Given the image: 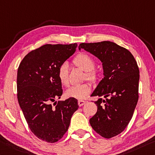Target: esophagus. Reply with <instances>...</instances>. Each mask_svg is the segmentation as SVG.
<instances>
[{
    "label": "esophagus",
    "mask_w": 155,
    "mask_h": 155,
    "mask_svg": "<svg viewBox=\"0 0 155 155\" xmlns=\"http://www.w3.org/2000/svg\"><path fill=\"white\" fill-rule=\"evenodd\" d=\"M85 103H86V101H82V100H80V101H78V105H79V106L81 107V106H83V105H84Z\"/></svg>",
    "instance_id": "34e87169"
}]
</instances>
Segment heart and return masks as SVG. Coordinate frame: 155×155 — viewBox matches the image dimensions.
Returning <instances> with one entry per match:
<instances>
[{
	"label": "heart",
	"instance_id": "heart-1",
	"mask_svg": "<svg viewBox=\"0 0 155 155\" xmlns=\"http://www.w3.org/2000/svg\"><path fill=\"white\" fill-rule=\"evenodd\" d=\"M74 63L86 72L85 78L92 83H96L99 81L100 75L98 71L94 70L95 61L92 56L87 53H81L76 56L74 59ZM58 78L61 83L65 86L69 85L68 65L67 63H63L58 70ZM91 84L85 83L81 85L72 86L66 90L65 95L67 97L82 100L90 94L91 91Z\"/></svg>",
	"mask_w": 155,
	"mask_h": 155
}]
</instances>
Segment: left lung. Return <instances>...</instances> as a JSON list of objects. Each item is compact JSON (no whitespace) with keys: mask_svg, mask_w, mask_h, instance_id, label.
Returning a JSON list of instances; mask_svg holds the SVG:
<instances>
[{"mask_svg":"<svg viewBox=\"0 0 155 155\" xmlns=\"http://www.w3.org/2000/svg\"><path fill=\"white\" fill-rule=\"evenodd\" d=\"M81 48L99 58L104 72L91 95L100 98L90 124L101 137L112 138L124 130L133 115L139 99V67L130 51L110 41L82 43Z\"/></svg>","mask_w":155,"mask_h":155,"instance_id":"obj_1","label":"left lung"}]
</instances>
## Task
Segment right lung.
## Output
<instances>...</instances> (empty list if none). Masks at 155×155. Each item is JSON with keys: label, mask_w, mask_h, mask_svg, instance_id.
<instances>
[{"label": "right lung", "mask_w": 155, "mask_h": 155, "mask_svg": "<svg viewBox=\"0 0 155 155\" xmlns=\"http://www.w3.org/2000/svg\"><path fill=\"white\" fill-rule=\"evenodd\" d=\"M77 46L46 44L29 52L18 68V104L31 131L48 143L62 138L78 107L77 99L72 97L52 105L63 94L58 68L74 53Z\"/></svg>", "instance_id": "1"}]
</instances>
